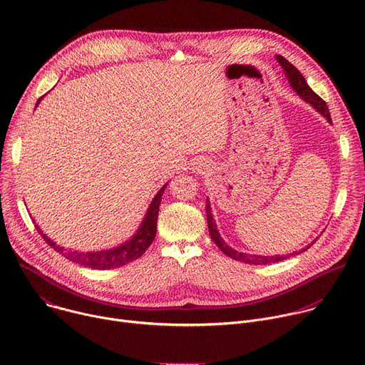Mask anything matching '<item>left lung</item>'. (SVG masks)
Returning <instances> with one entry per match:
<instances>
[{"label":"left lung","mask_w":365,"mask_h":365,"mask_svg":"<svg viewBox=\"0 0 365 365\" xmlns=\"http://www.w3.org/2000/svg\"><path fill=\"white\" fill-rule=\"evenodd\" d=\"M276 61L280 63L290 86L294 89V92L303 99L306 101L307 103H310L312 107H314L319 114H322L331 124H332V120H331V114H329V110H328V106L327 102L319 96L317 95L314 91H312V88L307 85V82L304 81L303 75L289 62L286 61L283 56L277 55L276 56ZM206 221H207V230H210V235L212 238V241H215V244L218 245V248L228 257H231L232 259H237V262H242V263H247V264H272V263H277V262H283V259H286L289 255H255V254H247V252H240L237 250H234L232 247H230L224 238L221 237L218 228H217V222L214 220V215L211 212V202L210 199H206ZM318 240V238H317ZM317 240L312 241L309 245H306L304 248H302L300 251H294V254H300L303 251H306L310 245H314L317 242Z\"/></svg>","instance_id":"8db88e82"}]
</instances>
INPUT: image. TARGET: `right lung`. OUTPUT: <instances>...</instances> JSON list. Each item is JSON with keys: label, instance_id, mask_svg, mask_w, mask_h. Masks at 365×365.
Returning a JSON list of instances; mask_svg holds the SVG:
<instances>
[{"label": "right lung", "instance_id": "add662e5", "mask_svg": "<svg viewBox=\"0 0 365 365\" xmlns=\"http://www.w3.org/2000/svg\"><path fill=\"white\" fill-rule=\"evenodd\" d=\"M43 99L38 98L36 107L40 103V101ZM168 183H165L162 186V189L155 193V196L153 197L148 210L138 227V230L135 231V234L124 241L123 244L110 248V250H99V251H79V250H71V248H65L62 245H58L55 241H51L46 234H43V231L40 230L38 225H36L37 232L43 237V240L51 247L55 248V251H58L59 254H62L63 257H66L71 262L93 269V270H110V269H115V267H123L134 259H137L138 257H141L145 250L150 247V244L153 242L154 237H155V230H158V217H159V206L162 202V195L166 189ZM36 224V222H34Z\"/></svg>", "mask_w": 365, "mask_h": 365}]
</instances>
